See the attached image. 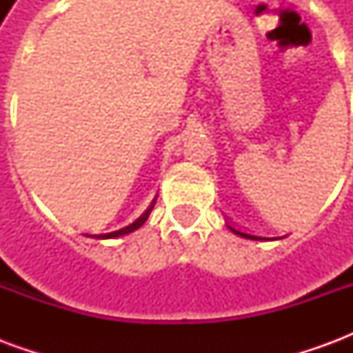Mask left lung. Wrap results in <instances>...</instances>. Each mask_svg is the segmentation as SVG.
I'll use <instances>...</instances> for the list:
<instances>
[{"label": "left lung", "instance_id": "8db88e82", "mask_svg": "<svg viewBox=\"0 0 353 353\" xmlns=\"http://www.w3.org/2000/svg\"><path fill=\"white\" fill-rule=\"evenodd\" d=\"M229 229L234 232V234H240V236H244V238H252V240H261L259 236H253V234H248V232H240V230H236L234 227H230L229 225Z\"/></svg>", "mask_w": 353, "mask_h": 353}]
</instances>
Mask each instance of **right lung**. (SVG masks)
Listing matches in <instances>:
<instances>
[{
	"mask_svg": "<svg viewBox=\"0 0 353 353\" xmlns=\"http://www.w3.org/2000/svg\"><path fill=\"white\" fill-rule=\"evenodd\" d=\"M154 202H157V196L153 199V202H151V206L147 208L145 212L143 214L139 215L138 219L134 223H130V225H126V227H123V229H119V230H113V232H105V234H98L96 238H117V236H123V234H128V232H132V230H136L139 229L143 223L147 221V217H149V214H151V210L154 208Z\"/></svg>",
	"mask_w": 353,
	"mask_h": 353,
	"instance_id": "right-lung-1",
	"label": "right lung"
}]
</instances>
